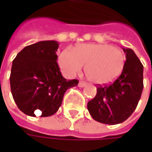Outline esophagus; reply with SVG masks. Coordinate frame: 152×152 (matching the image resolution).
Returning <instances> with one entry per match:
<instances>
[{
  "label": "esophagus",
  "mask_w": 152,
  "mask_h": 152,
  "mask_svg": "<svg viewBox=\"0 0 152 152\" xmlns=\"http://www.w3.org/2000/svg\"><path fill=\"white\" fill-rule=\"evenodd\" d=\"M86 86H87V84L86 82H84V81H80L79 84H78V86L80 87V88H83V87H85Z\"/></svg>",
  "instance_id": "1"
}]
</instances>
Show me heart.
Instances as JSON below:
<instances>
[{
	"label": "heart",
	"mask_w": 152,
	"mask_h": 152,
	"mask_svg": "<svg viewBox=\"0 0 152 152\" xmlns=\"http://www.w3.org/2000/svg\"><path fill=\"white\" fill-rule=\"evenodd\" d=\"M125 62L124 53L108 44H80L72 51L64 50L58 58L65 75L74 76L85 66L86 77L97 85L115 80L123 72Z\"/></svg>",
	"instance_id": "heart-1"
}]
</instances>
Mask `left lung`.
Wrapping results in <instances>:
<instances>
[{"label": "left lung", "instance_id": "left-lung-1", "mask_svg": "<svg viewBox=\"0 0 152 152\" xmlns=\"http://www.w3.org/2000/svg\"><path fill=\"white\" fill-rule=\"evenodd\" d=\"M125 66L121 75L109 86H99L87 104L93 119L107 124H121L130 116L143 89V66L131 49H124Z\"/></svg>", "mask_w": 152, "mask_h": 152}]
</instances>
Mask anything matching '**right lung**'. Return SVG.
<instances>
[{"label":"right lung","mask_w":152,"mask_h":152,"mask_svg":"<svg viewBox=\"0 0 152 152\" xmlns=\"http://www.w3.org/2000/svg\"><path fill=\"white\" fill-rule=\"evenodd\" d=\"M58 43L43 40L24 47L13 60L10 89L18 109L24 114L41 117L56 113L66 89L78 85L77 80L63 77L56 52Z\"/></svg>","instance_id":"obj_1"}]
</instances>
